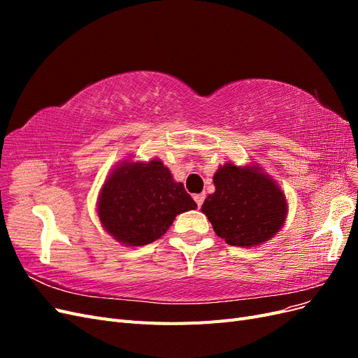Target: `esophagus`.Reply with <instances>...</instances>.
<instances>
[{
  "label": "esophagus",
  "mask_w": 358,
  "mask_h": 358,
  "mask_svg": "<svg viewBox=\"0 0 358 358\" xmlns=\"http://www.w3.org/2000/svg\"><path fill=\"white\" fill-rule=\"evenodd\" d=\"M194 200H196L199 208H201V204L204 201V194H196V196H194Z\"/></svg>",
  "instance_id": "esophagus-1"
}]
</instances>
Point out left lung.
<instances>
[{
    "label": "left lung",
    "mask_w": 358,
    "mask_h": 358,
    "mask_svg": "<svg viewBox=\"0 0 358 358\" xmlns=\"http://www.w3.org/2000/svg\"><path fill=\"white\" fill-rule=\"evenodd\" d=\"M215 192L201 206L215 233L231 246L252 248L267 242L287 220V199L278 183L258 166H220Z\"/></svg>",
    "instance_id": "1"
}]
</instances>
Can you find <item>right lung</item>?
Listing matches in <instances>:
<instances>
[{"label": "right lung", "instance_id": "right-lung-1", "mask_svg": "<svg viewBox=\"0 0 358 358\" xmlns=\"http://www.w3.org/2000/svg\"><path fill=\"white\" fill-rule=\"evenodd\" d=\"M197 204L159 159L122 161L101 188L96 213L103 229L125 246H143L164 234Z\"/></svg>", "mask_w": 358, "mask_h": 358}]
</instances>
